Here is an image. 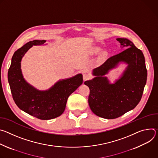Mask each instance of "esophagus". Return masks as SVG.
I'll return each instance as SVG.
<instances>
[{"instance_id": "obj_1", "label": "esophagus", "mask_w": 158, "mask_h": 158, "mask_svg": "<svg viewBox=\"0 0 158 158\" xmlns=\"http://www.w3.org/2000/svg\"><path fill=\"white\" fill-rule=\"evenodd\" d=\"M83 80H84V81H86V80H87L90 79V78H91V77H90V75H89V74L85 73V74H83Z\"/></svg>"}]
</instances>
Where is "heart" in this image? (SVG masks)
<instances>
[{"mask_svg": "<svg viewBox=\"0 0 158 158\" xmlns=\"http://www.w3.org/2000/svg\"><path fill=\"white\" fill-rule=\"evenodd\" d=\"M98 51H99V49H98V48H96V49H95V52H98Z\"/></svg>", "mask_w": 158, "mask_h": 158, "instance_id": "obj_1", "label": "heart"}]
</instances>
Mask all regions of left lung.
I'll return each mask as SVG.
<instances>
[{"label":"left lung","instance_id":"8db88e82","mask_svg":"<svg viewBox=\"0 0 158 158\" xmlns=\"http://www.w3.org/2000/svg\"><path fill=\"white\" fill-rule=\"evenodd\" d=\"M122 48L127 49L108 58L94 69L97 76L84 83L89 87V104L97 116L113 119L134 109L141 100L147 80L145 59L141 49L126 38H117ZM120 61L128 64L123 75L114 84H109L102 76Z\"/></svg>","mask_w":158,"mask_h":158}]
</instances>
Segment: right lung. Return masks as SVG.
I'll return each instance as SVG.
<instances>
[{"label":"right lung","instance_id":"add662e5","mask_svg":"<svg viewBox=\"0 0 158 158\" xmlns=\"http://www.w3.org/2000/svg\"><path fill=\"white\" fill-rule=\"evenodd\" d=\"M46 41H30L15 51L8 71V81L13 100L17 106L28 114L41 120L60 116L64 112L68 97L83 83L81 74L57 82L48 91L34 89L24 80L21 61L32 45H41Z\"/></svg>","mask_w":158,"mask_h":158}]
</instances>
